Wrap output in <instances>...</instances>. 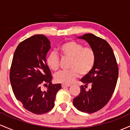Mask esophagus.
I'll return each mask as SVG.
<instances>
[{
  "label": "esophagus",
  "instance_id": "34e87169",
  "mask_svg": "<svg viewBox=\"0 0 130 130\" xmlns=\"http://www.w3.org/2000/svg\"><path fill=\"white\" fill-rule=\"evenodd\" d=\"M70 87V85H65V84H62V88H65V87Z\"/></svg>",
  "mask_w": 130,
  "mask_h": 130
}]
</instances>
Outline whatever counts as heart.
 <instances>
[{"label": "heart", "instance_id": "1", "mask_svg": "<svg viewBox=\"0 0 130 130\" xmlns=\"http://www.w3.org/2000/svg\"><path fill=\"white\" fill-rule=\"evenodd\" d=\"M59 50L63 58L71 59L68 71H61L55 75L57 83L68 85L78 77L79 74L86 76L90 73L96 61V54L93 48L84 46L82 43L69 41L59 46ZM46 63L53 71L60 67V59L56 52H51L46 58Z\"/></svg>", "mask_w": 130, "mask_h": 130}]
</instances>
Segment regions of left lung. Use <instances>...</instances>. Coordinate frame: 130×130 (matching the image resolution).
Segmentation results:
<instances>
[{"label":"left lung","instance_id":"8db88e82","mask_svg":"<svg viewBox=\"0 0 130 130\" xmlns=\"http://www.w3.org/2000/svg\"><path fill=\"white\" fill-rule=\"evenodd\" d=\"M78 38L86 40L95 51L96 61L90 73L80 81V92L73 99V104L79 111L93 113L103 108L112 97L117 84L119 68L113 50L106 40L93 34H84ZM88 85L92 87L89 91Z\"/></svg>","mask_w":130,"mask_h":130}]
</instances>
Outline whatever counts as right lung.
<instances>
[{
  "instance_id": "right-lung-1",
  "label": "right lung",
  "mask_w": 130,
  "mask_h": 130,
  "mask_svg": "<svg viewBox=\"0 0 130 130\" xmlns=\"http://www.w3.org/2000/svg\"><path fill=\"white\" fill-rule=\"evenodd\" d=\"M50 41L43 35L27 38L18 46L10 68V79L14 96L23 107L34 114L47 112L54 106L60 84H53L51 73L46 63ZM49 84L47 90L41 86Z\"/></svg>"
}]
</instances>
